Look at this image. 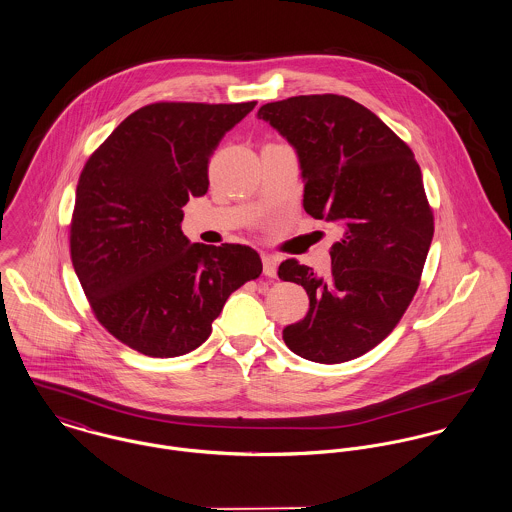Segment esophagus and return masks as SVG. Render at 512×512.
Instances as JSON below:
<instances>
[{
	"instance_id": "obj_1",
	"label": "esophagus",
	"mask_w": 512,
	"mask_h": 512,
	"mask_svg": "<svg viewBox=\"0 0 512 512\" xmlns=\"http://www.w3.org/2000/svg\"><path fill=\"white\" fill-rule=\"evenodd\" d=\"M277 265H279V259L275 255H263V273L267 277H277Z\"/></svg>"
}]
</instances>
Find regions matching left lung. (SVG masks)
I'll return each mask as SVG.
<instances>
[{
  "label": "left lung",
  "instance_id": "8db88e82",
  "mask_svg": "<svg viewBox=\"0 0 512 512\" xmlns=\"http://www.w3.org/2000/svg\"><path fill=\"white\" fill-rule=\"evenodd\" d=\"M257 115L298 153L306 214L341 228L328 277L296 259L279 267L310 298L284 343L316 363L355 359L395 330L418 290L434 235L420 167L391 127L345 96H294Z\"/></svg>",
  "mask_w": 512,
  "mask_h": 512
}]
</instances>
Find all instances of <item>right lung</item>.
Returning <instances> with one entry per match:
<instances>
[{"label":"right lung","mask_w":512,"mask_h":512,"mask_svg":"<svg viewBox=\"0 0 512 512\" xmlns=\"http://www.w3.org/2000/svg\"><path fill=\"white\" fill-rule=\"evenodd\" d=\"M255 104L143 106L82 169L70 259L96 320L143 355L202 345L229 294L263 271L255 249L190 243L180 229L182 206L208 192L218 143Z\"/></svg>","instance_id":"obj_1"}]
</instances>
